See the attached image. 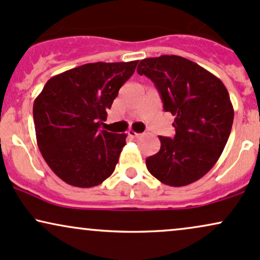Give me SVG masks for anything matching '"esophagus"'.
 Masks as SVG:
<instances>
[{
	"label": "esophagus",
	"instance_id": "obj_1",
	"mask_svg": "<svg viewBox=\"0 0 260 260\" xmlns=\"http://www.w3.org/2000/svg\"><path fill=\"white\" fill-rule=\"evenodd\" d=\"M128 134H129V137H132V138H139L140 136H142V134L140 133H137V132H134V131H132V129H129L128 131Z\"/></svg>",
	"mask_w": 260,
	"mask_h": 260
}]
</instances>
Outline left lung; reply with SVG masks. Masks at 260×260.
I'll return each mask as SVG.
<instances>
[{"instance_id": "left-lung-1", "label": "left lung", "mask_w": 260, "mask_h": 260, "mask_svg": "<svg viewBox=\"0 0 260 260\" xmlns=\"http://www.w3.org/2000/svg\"><path fill=\"white\" fill-rule=\"evenodd\" d=\"M137 72L153 80L164 110L175 116V137H159L160 150L145 160L148 171L172 187L198 181L219 160L231 133L228 89L213 73L176 55L142 59Z\"/></svg>"}]
</instances>
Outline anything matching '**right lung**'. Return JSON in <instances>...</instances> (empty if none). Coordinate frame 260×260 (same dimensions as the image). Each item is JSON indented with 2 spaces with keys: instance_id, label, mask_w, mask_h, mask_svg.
<instances>
[{
  "instance_id": "add662e5",
  "label": "right lung",
  "mask_w": 260,
  "mask_h": 260,
  "mask_svg": "<svg viewBox=\"0 0 260 260\" xmlns=\"http://www.w3.org/2000/svg\"><path fill=\"white\" fill-rule=\"evenodd\" d=\"M138 61L86 63L47 80L34 101L38 147L50 169L74 187L103 183L115 171L126 134L100 129Z\"/></svg>"
}]
</instances>
